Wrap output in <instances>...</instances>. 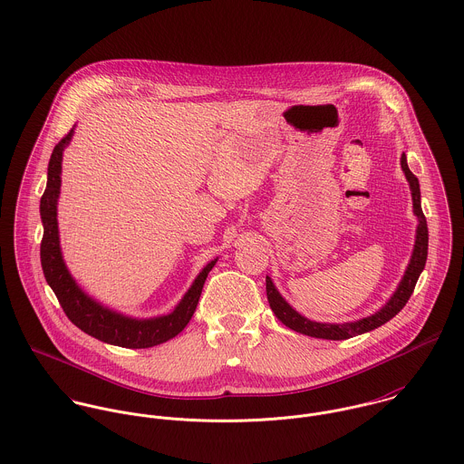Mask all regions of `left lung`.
I'll return each mask as SVG.
<instances>
[{
  "label": "left lung",
  "mask_w": 464,
  "mask_h": 464,
  "mask_svg": "<svg viewBox=\"0 0 464 464\" xmlns=\"http://www.w3.org/2000/svg\"><path fill=\"white\" fill-rule=\"evenodd\" d=\"M401 164V171L409 182V189H411V197H412V212L418 218V227H416V239H414V248H412V256L411 261L405 267V273L398 284L397 291L392 295V298L373 314L355 320V322H348V324H320V322H313L305 316H302L298 311H295L285 298L278 293V289L275 287L273 280L269 276H266V295H267V302L271 311L275 313V316L291 331L300 332L311 337H320V339H348L364 332L375 331L381 325L388 324L392 318H395L398 313L403 309V305L407 304V300L411 298L414 285L418 282L420 273L423 271L425 263H427V250H429V228H427V219L423 216L421 210V198H420V182L418 179L411 173L409 166H407V157L405 153L400 159Z\"/></svg>",
  "instance_id": "left-lung-1"
}]
</instances>
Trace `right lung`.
I'll return each instance as SVG.
<instances>
[{
    "label": "right lung",
    "instance_id": "1",
    "mask_svg": "<svg viewBox=\"0 0 464 464\" xmlns=\"http://www.w3.org/2000/svg\"><path fill=\"white\" fill-rule=\"evenodd\" d=\"M74 129L53 148L48 164V184L41 198V219L44 227L41 243V265L46 282L57 295L67 318L80 331L109 344L123 348H150L169 341L177 334L186 329L193 318L199 295L208 271L218 263V257L210 261L198 273L188 293L182 296L179 305L164 316L157 318H132L118 311H112L94 298H91L71 276L67 269L61 239H59V221H57V203L61 197V173H63V153L72 139Z\"/></svg>",
    "mask_w": 464,
    "mask_h": 464
}]
</instances>
